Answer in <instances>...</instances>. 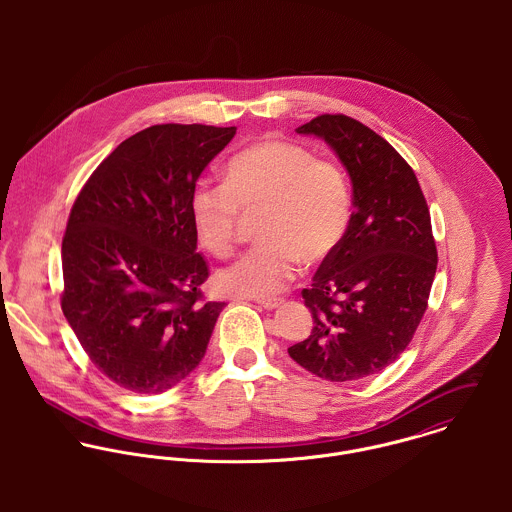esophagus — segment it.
<instances>
[{
    "instance_id": "esophagus-1",
    "label": "esophagus",
    "mask_w": 512,
    "mask_h": 512,
    "mask_svg": "<svg viewBox=\"0 0 512 512\" xmlns=\"http://www.w3.org/2000/svg\"><path fill=\"white\" fill-rule=\"evenodd\" d=\"M260 307H264V309H276V307H280L282 303H284V299H272V297H258V299H254Z\"/></svg>"
}]
</instances>
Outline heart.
<instances>
[{
	"label": "heart",
	"mask_w": 512,
	"mask_h": 512,
	"mask_svg": "<svg viewBox=\"0 0 512 512\" xmlns=\"http://www.w3.org/2000/svg\"><path fill=\"white\" fill-rule=\"evenodd\" d=\"M264 211L262 238L219 272L220 290L240 297H268L293 280L299 260L329 258L351 222V191L341 167L317 159L307 147L264 140L234 153L226 183L199 181L191 195L193 226L201 244L226 254L238 222Z\"/></svg>",
	"instance_id": "1"
}]
</instances>
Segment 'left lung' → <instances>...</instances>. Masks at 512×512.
Instances as JSON below:
<instances>
[{"mask_svg":"<svg viewBox=\"0 0 512 512\" xmlns=\"http://www.w3.org/2000/svg\"><path fill=\"white\" fill-rule=\"evenodd\" d=\"M295 132L337 153L353 183V215L301 292L315 327L288 353L319 378L359 380L392 365L426 313L438 268L430 211L412 167L365 124L323 114Z\"/></svg>","mask_w":512,"mask_h":512,"instance_id":"obj_1","label":"left lung"}]
</instances>
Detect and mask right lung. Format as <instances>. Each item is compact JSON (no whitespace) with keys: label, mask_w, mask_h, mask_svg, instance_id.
I'll return each mask as SVG.
<instances>
[{"label":"right lung","mask_w":512,"mask_h":512,"mask_svg":"<svg viewBox=\"0 0 512 512\" xmlns=\"http://www.w3.org/2000/svg\"><path fill=\"white\" fill-rule=\"evenodd\" d=\"M236 128L151 126L116 147L74 201L63 238L61 307L110 380L159 394L207 353L224 301H201L191 195Z\"/></svg>","instance_id":"1"}]
</instances>
